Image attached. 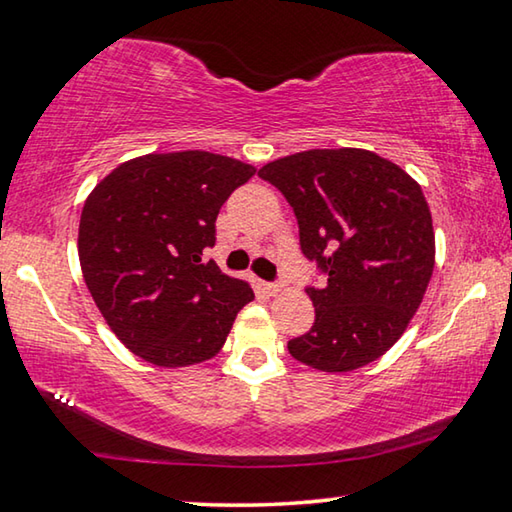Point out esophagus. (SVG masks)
<instances>
[{
  "instance_id": "esophagus-1",
  "label": "esophagus",
  "mask_w": 512,
  "mask_h": 512,
  "mask_svg": "<svg viewBox=\"0 0 512 512\" xmlns=\"http://www.w3.org/2000/svg\"><path fill=\"white\" fill-rule=\"evenodd\" d=\"M263 286H265V290H267V293H270V295H277V293H281L286 283H283V281H265Z\"/></svg>"
}]
</instances>
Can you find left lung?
<instances>
[{
	"label": "left lung",
	"mask_w": 512,
	"mask_h": 512,
	"mask_svg": "<svg viewBox=\"0 0 512 512\" xmlns=\"http://www.w3.org/2000/svg\"><path fill=\"white\" fill-rule=\"evenodd\" d=\"M258 176L295 212L300 249L327 279L309 283L313 327L288 341L302 364L355 371L403 336L435 267L428 201L398 164L361 148H316L274 160Z\"/></svg>",
	"instance_id": "left-lung-1"
}]
</instances>
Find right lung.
<instances>
[{"mask_svg": "<svg viewBox=\"0 0 512 512\" xmlns=\"http://www.w3.org/2000/svg\"><path fill=\"white\" fill-rule=\"evenodd\" d=\"M254 174L206 151L144 155L89 194L77 238L84 281L137 357L167 368L215 357L254 300L249 281L203 261L215 247L219 208Z\"/></svg>", "mask_w": 512, "mask_h": 512, "instance_id": "right-lung-1", "label": "right lung"}]
</instances>
